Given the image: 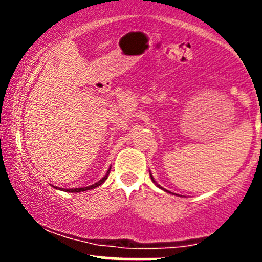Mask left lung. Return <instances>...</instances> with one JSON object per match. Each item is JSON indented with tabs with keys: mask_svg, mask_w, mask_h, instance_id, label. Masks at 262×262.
Returning <instances> with one entry per match:
<instances>
[{
	"mask_svg": "<svg viewBox=\"0 0 262 262\" xmlns=\"http://www.w3.org/2000/svg\"><path fill=\"white\" fill-rule=\"evenodd\" d=\"M149 176H150V179H152L153 184H155V185H156V186H157V187H160V189H161V190H163V191H166V192H170V194H172V192H171V191H168V190L163 189V187H162V186H161V185H158V184H157V181H156V180H155V178H153V176H152V173H150V172H149ZM175 195H176V194H175Z\"/></svg>",
	"mask_w": 262,
	"mask_h": 262,
	"instance_id": "8db88e82",
	"label": "left lung"
}]
</instances>
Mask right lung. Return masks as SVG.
I'll use <instances>...</instances> for the list:
<instances>
[{"label":"right lung","instance_id":"add662e5","mask_svg":"<svg viewBox=\"0 0 262 262\" xmlns=\"http://www.w3.org/2000/svg\"><path fill=\"white\" fill-rule=\"evenodd\" d=\"M110 170H112V167L109 168V170H107V172L105 173L104 175V178L102 179H100L99 181L97 182H95V184H92V185H90V186H86V187H77V189H64V191H67V192H81V191H87V190H91V189H95V187H97V186H100V185H102L105 182V180H106L107 179V176H109V173H110ZM55 189H58L57 186H54Z\"/></svg>","mask_w":262,"mask_h":262}]
</instances>
